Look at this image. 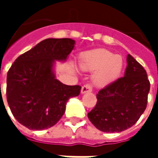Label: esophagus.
<instances>
[{
	"label": "esophagus",
	"mask_w": 158,
	"mask_h": 158,
	"mask_svg": "<svg viewBox=\"0 0 158 158\" xmlns=\"http://www.w3.org/2000/svg\"><path fill=\"white\" fill-rule=\"evenodd\" d=\"M91 87L89 85H85L82 86V88H81V94H85L87 92H91Z\"/></svg>",
	"instance_id": "1"
}]
</instances>
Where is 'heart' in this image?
I'll return each mask as SVG.
<instances>
[{
    "mask_svg": "<svg viewBox=\"0 0 158 158\" xmlns=\"http://www.w3.org/2000/svg\"><path fill=\"white\" fill-rule=\"evenodd\" d=\"M79 67L85 72H94L93 84L103 88L116 81L123 69L121 56L104 49L84 53L79 59Z\"/></svg>",
    "mask_w": 158,
    "mask_h": 158,
    "instance_id": "heart-1",
    "label": "heart"
}]
</instances>
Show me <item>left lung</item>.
I'll list each match as a JSON object with an SVG mask.
<instances>
[{"label":"left lung","mask_w":158,"mask_h":158,"mask_svg":"<svg viewBox=\"0 0 158 158\" xmlns=\"http://www.w3.org/2000/svg\"><path fill=\"white\" fill-rule=\"evenodd\" d=\"M150 82L146 71L131 55L127 56L124 75L101 89L89 121L102 132H121L135 123L146 110Z\"/></svg>","instance_id":"1"}]
</instances>
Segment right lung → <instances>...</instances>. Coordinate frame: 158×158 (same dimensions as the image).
Returning <instances> with one entry per match:
<instances>
[{"label":"right lung","instance_id":"1","mask_svg":"<svg viewBox=\"0 0 158 158\" xmlns=\"http://www.w3.org/2000/svg\"><path fill=\"white\" fill-rule=\"evenodd\" d=\"M69 38L46 39L19 56L6 77L9 107L21 124L33 130L51 128L65 113L69 98L81 87L67 85L56 78V61L65 62L74 49Z\"/></svg>","mask_w":158,"mask_h":158}]
</instances>
